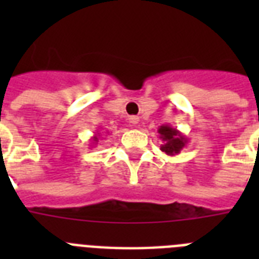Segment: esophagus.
Segmentation results:
<instances>
[{
    "instance_id": "obj_1",
    "label": "esophagus",
    "mask_w": 259,
    "mask_h": 259,
    "mask_svg": "<svg viewBox=\"0 0 259 259\" xmlns=\"http://www.w3.org/2000/svg\"><path fill=\"white\" fill-rule=\"evenodd\" d=\"M129 122L132 123V125H137L138 122H140V118L136 117V115H133V117L129 118Z\"/></svg>"
}]
</instances>
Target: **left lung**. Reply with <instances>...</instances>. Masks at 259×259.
Masks as SVG:
<instances>
[{
    "label": "left lung",
    "instance_id": "obj_1",
    "mask_svg": "<svg viewBox=\"0 0 259 259\" xmlns=\"http://www.w3.org/2000/svg\"><path fill=\"white\" fill-rule=\"evenodd\" d=\"M157 133L160 134V140H162L161 150L165 152L168 156L179 154L188 144V140L185 138V136H183L179 130L169 125H161L158 127Z\"/></svg>",
    "mask_w": 259,
    "mask_h": 259
}]
</instances>
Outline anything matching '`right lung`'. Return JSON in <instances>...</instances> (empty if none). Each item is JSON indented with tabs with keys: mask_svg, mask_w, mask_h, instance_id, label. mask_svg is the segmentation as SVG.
<instances>
[{
	"mask_svg": "<svg viewBox=\"0 0 259 259\" xmlns=\"http://www.w3.org/2000/svg\"><path fill=\"white\" fill-rule=\"evenodd\" d=\"M99 136H101V133L95 134V136H94V137L91 138V144H93V145H97L98 141H99Z\"/></svg>",
	"mask_w": 259,
	"mask_h": 259,
	"instance_id": "1",
	"label": "right lung"
}]
</instances>
